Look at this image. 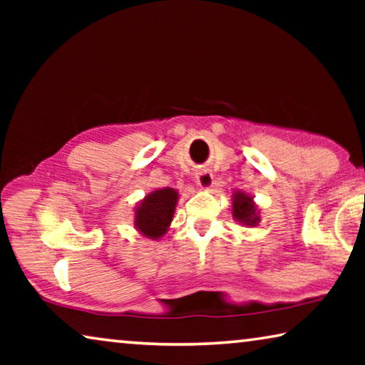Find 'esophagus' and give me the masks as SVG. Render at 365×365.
I'll return each instance as SVG.
<instances>
[{"label":"esophagus","mask_w":365,"mask_h":365,"mask_svg":"<svg viewBox=\"0 0 365 365\" xmlns=\"http://www.w3.org/2000/svg\"><path fill=\"white\" fill-rule=\"evenodd\" d=\"M212 174L209 170H200L196 174V183L200 185L201 188H209L212 187Z\"/></svg>","instance_id":"34e87169"}]
</instances>
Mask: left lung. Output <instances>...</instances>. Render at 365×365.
<instances>
[{
  "mask_svg": "<svg viewBox=\"0 0 365 365\" xmlns=\"http://www.w3.org/2000/svg\"><path fill=\"white\" fill-rule=\"evenodd\" d=\"M233 217L246 225H256L259 222V212L252 200L245 193H237L233 196Z\"/></svg>",
  "mask_w": 365,
  "mask_h": 365,
  "instance_id": "8db88e82",
  "label": "left lung"
}]
</instances>
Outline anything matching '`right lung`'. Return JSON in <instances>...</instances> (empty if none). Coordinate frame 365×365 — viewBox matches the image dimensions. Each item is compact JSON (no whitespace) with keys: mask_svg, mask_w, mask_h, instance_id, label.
<instances>
[{"mask_svg":"<svg viewBox=\"0 0 365 365\" xmlns=\"http://www.w3.org/2000/svg\"><path fill=\"white\" fill-rule=\"evenodd\" d=\"M177 196V191L172 188H163L148 195L135 215L138 230L150 238L163 237L172 222Z\"/></svg>","mask_w":365,"mask_h":365,"instance_id":"obj_1","label":"right lung"}]
</instances>
